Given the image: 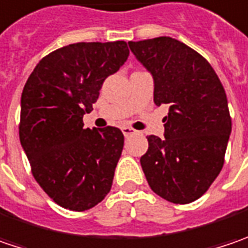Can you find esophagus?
<instances>
[{
	"label": "esophagus",
	"mask_w": 248,
	"mask_h": 248,
	"mask_svg": "<svg viewBox=\"0 0 248 248\" xmlns=\"http://www.w3.org/2000/svg\"><path fill=\"white\" fill-rule=\"evenodd\" d=\"M121 131H123V134H124L125 137H130V135H134V134L137 132V131H135V130H132L131 127H123V128H121Z\"/></svg>",
	"instance_id": "obj_1"
}]
</instances>
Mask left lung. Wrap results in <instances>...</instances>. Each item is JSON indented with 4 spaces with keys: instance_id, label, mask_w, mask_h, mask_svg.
<instances>
[{
    "instance_id": "left-lung-1",
    "label": "left lung",
    "mask_w": 248,
    "mask_h": 248,
    "mask_svg": "<svg viewBox=\"0 0 248 248\" xmlns=\"http://www.w3.org/2000/svg\"><path fill=\"white\" fill-rule=\"evenodd\" d=\"M154 77V102L169 105L165 138L149 135L141 157L149 187L173 204H190L220 173L232 132L226 93L201 54L171 37L128 42Z\"/></svg>"
}]
</instances>
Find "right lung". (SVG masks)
I'll return each mask as SVG.
<instances>
[{"mask_svg": "<svg viewBox=\"0 0 248 248\" xmlns=\"http://www.w3.org/2000/svg\"><path fill=\"white\" fill-rule=\"evenodd\" d=\"M128 54L123 40L68 44L43 57L25 83L20 145L34 180L65 209H91L111 188L124 135L116 127L83 128L82 118Z\"/></svg>", "mask_w": 248, "mask_h": 248, "instance_id": "add662e5", "label": "right lung"}]
</instances>
